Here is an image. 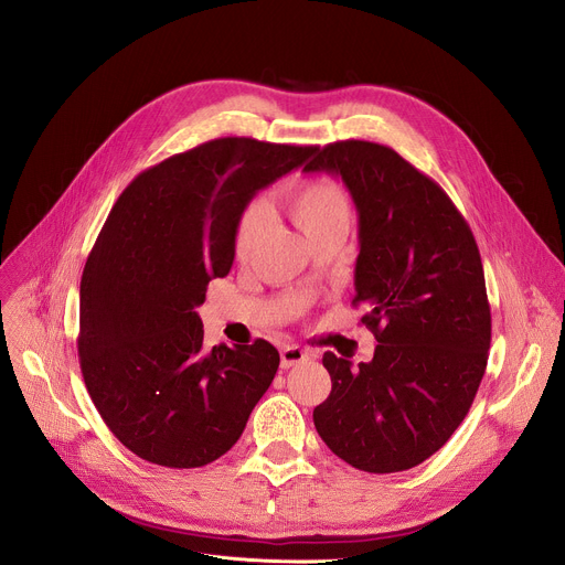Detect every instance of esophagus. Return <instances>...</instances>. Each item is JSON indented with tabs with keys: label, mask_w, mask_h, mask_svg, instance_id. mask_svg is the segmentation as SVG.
Here are the masks:
<instances>
[{
	"label": "esophagus",
	"mask_w": 565,
	"mask_h": 565,
	"mask_svg": "<svg viewBox=\"0 0 565 565\" xmlns=\"http://www.w3.org/2000/svg\"><path fill=\"white\" fill-rule=\"evenodd\" d=\"M310 360V353L306 349H300V345H285V349L280 351V366L282 369H291L294 364H300Z\"/></svg>",
	"instance_id": "esophagus-1"
}]
</instances>
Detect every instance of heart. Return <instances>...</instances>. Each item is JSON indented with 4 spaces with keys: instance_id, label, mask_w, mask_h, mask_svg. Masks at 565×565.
<instances>
[{
    "instance_id": "obj_1",
    "label": "heart",
    "mask_w": 565,
    "mask_h": 565,
    "mask_svg": "<svg viewBox=\"0 0 565 565\" xmlns=\"http://www.w3.org/2000/svg\"><path fill=\"white\" fill-rule=\"evenodd\" d=\"M282 201L291 214L294 224L308 235V239H317L332 231H349L351 226V199L341 183L328 177L306 179L291 183ZM269 220V207L265 203L248 205L235 226V257L239 263L253 255V250L263 237V231Z\"/></svg>"
}]
</instances>
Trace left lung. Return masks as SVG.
Instances as JSON below:
<instances>
[{
    "label": "left lung",
    "instance_id": "obj_1",
    "mask_svg": "<svg viewBox=\"0 0 565 565\" xmlns=\"http://www.w3.org/2000/svg\"><path fill=\"white\" fill-rule=\"evenodd\" d=\"M349 188L360 214L353 306L375 334L371 362L323 355L332 392L315 427L345 463L398 472L437 452L487 371L491 308L482 257L450 196L384 145L332 142L306 164Z\"/></svg>",
    "mask_w": 565,
    "mask_h": 565
}]
</instances>
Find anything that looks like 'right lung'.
<instances>
[{"instance_id": "right-lung-1", "label": "right lung", "mask_w": 565, "mask_h": 565, "mask_svg": "<svg viewBox=\"0 0 565 565\" xmlns=\"http://www.w3.org/2000/svg\"><path fill=\"white\" fill-rule=\"evenodd\" d=\"M315 151L210 140L142 171L113 205L81 276L78 362L104 423L140 459L167 468L220 459L269 388L274 345L205 353L196 308L233 267L246 203Z\"/></svg>"}]
</instances>
